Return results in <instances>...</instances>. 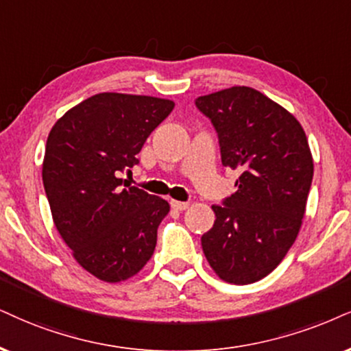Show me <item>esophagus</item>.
Instances as JSON below:
<instances>
[{
	"label": "esophagus",
	"instance_id": "34e87169",
	"mask_svg": "<svg viewBox=\"0 0 351 351\" xmlns=\"http://www.w3.org/2000/svg\"><path fill=\"white\" fill-rule=\"evenodd\" d=\"M171 206H172V210H176V211H184V210L189 208V203L187 202L171 200Z\"/></svg>",
	"mask_w": 351,
	"mask_h": 351
}]
</instances>
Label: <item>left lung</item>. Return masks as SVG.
<instances>
[{
	"mask_svg": "<svg viewBox=\"0 0 351 351\" xmlns=\"http://www.w3.org/2000/svg\"><path fill=\"white\" fill-rule=\"evenodd\" d=\"M216 130L223 166L241 172L237 190L213 205L202 247L219 278L234 285L274 271L296 241L314 174L301 123L245 86L195 99Z\"/></svg>",
	"mask_w": 351,
	"mask_h": 351,
	"instance_id": "left-lung-1",
	"label": "left lung"
}]
</instances>
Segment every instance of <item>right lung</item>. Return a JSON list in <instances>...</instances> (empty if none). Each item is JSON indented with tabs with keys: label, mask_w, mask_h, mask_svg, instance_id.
<instances>
[{
	"label": "right lung",
	"mask_w": 351,
	"mask_h": 351,
	"mask_svg": "<svg viewBox=\"0 0 351 351\" xmlns=\"http://www.w3.org/2000/svg\"><path fill=\"white\" fill-rule=\"evenodd\" d=\"M174 109L151 96L101 93L68 110L47 138L42 179L53 223L84 270L117 283L154 252L169 203L119 174L136 166L145 141Z\"/></svg>",
	"instance_id": "right-lung-1"
}]
</instances>
